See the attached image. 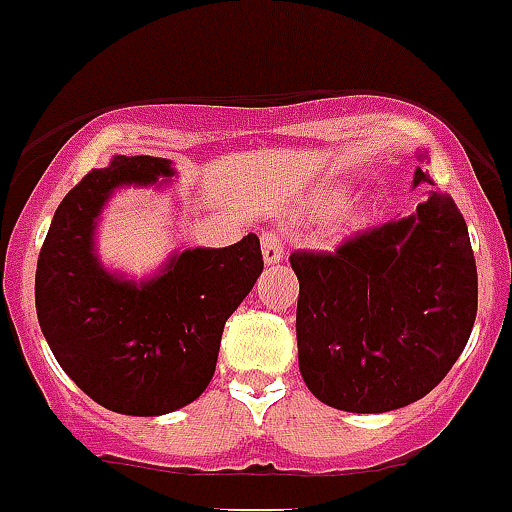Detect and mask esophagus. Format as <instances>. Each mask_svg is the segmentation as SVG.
<instances>
[{
  "mask_svg": "<svg viewBox=\"0 0 512 512\" xmlns=\"http://www.w3.org/2000/svg\"><path fill=\"white\" fill-rule=\"evenodd\" d=\"M261 251H264L266 264H276L286 253V233L281 228H269L261 233Z\"/></svg>",
  "mask_w": 512,
  "mask_h": 512,
  "instance_id": "1",
  "label": "esophagus"
}]
</instances>
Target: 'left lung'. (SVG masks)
Instances as JSON below:
<instances>
[{
  "instance_id": "obj_1",
  "label": "left lung",
  "mask_w": 512,
  "mask_h": 512,
  "mask_svg": "<svg viewBox=\"0 0 512 512\" xmlns=\"http://www.w3.org/2000/svg\"><path fill=\"white\" fill-rule=\"evenodd\" d=\"M415 183H432L417 168ZM296 342L306 387L344 412H389L437 387L470 339L478 269L450 193L334 251H294Z\"/></svg>"
}]
</instances>
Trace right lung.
<instances>
[{
	"label": "right lung",
	"mask_w": 512,
	"mask_h": 512,
	"mask_svg": "<svg viewBox=\"0 0 512 512\" xmlns=\"http://www.w3.org/2000/svg\"><path fill=\"white\" fill-rule=\"evenodd\" d=\"M173 175L170 160L118 155L62 198L42 243L34 304L42 334L72 382L107 410L155 417L191 405L216 372L228 316L264 256L256 233L226 248H193L148 284L107 274L92 253L105 198L123 183Z\"/></svg>",
	"instance_id": "1"
}]
</instances>
